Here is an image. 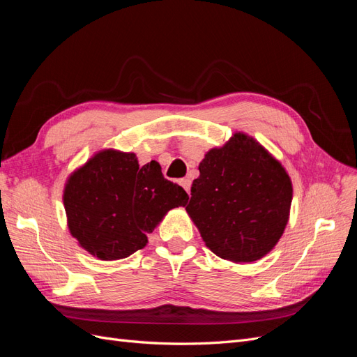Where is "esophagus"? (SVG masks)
Instances as JSON below:
<instances>
[{
	"instance_id": "obj_1",
	"label": "esophagus",
	"mask_w": 357,
	"mask_h": 357,
	"mask_svg": "<svg viewBox=\"0 0 357 357\" xmlns=\"http://www.w3.org/2000/svg\"><path fill=\"white\" fill-rule=\"evenodd\" d=\"M180 185L183 186V189H185L188 193H190V180L189 178H181L180 180Z\"/></svg>"
}]
</instances>
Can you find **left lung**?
Returning a JSON list of instances; mask_svg holds the SVG:
<instances>
[{"instance_id":"1","label":"left lung","mask_w":357,"mask_h":357,"mask_svg":"<svg viewBox=\"0 0 357 357\" xmlns=\"http://www.w3.org/2000/svg\"><path fill=\"white\" fill-rule=\"evenodd\" d=\"M186 211L210 250L235 264L275 247L289 222L294 188L284 167L250 135L235 132L205 153Z\"/></svg>"}]
</instances>
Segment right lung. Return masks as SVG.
<instances>
[{"label":"right lung","mask_w":357,"mask_h":357,"mask_svg":"<svg viewBox=\"0 0 357 357\" xmlns=\"http://www.w3.org/2000/svg\"><path fill=\"white\" fill-rule=\"evenodd\" d=\"M70 234L101 261L146 247L165 214L186 207L188 193L162 176L156 160L139 167L132 152L102 149L73 171L63 188Z\"/></svg>","instance_id":"right-lung-1"}]
</instances>
